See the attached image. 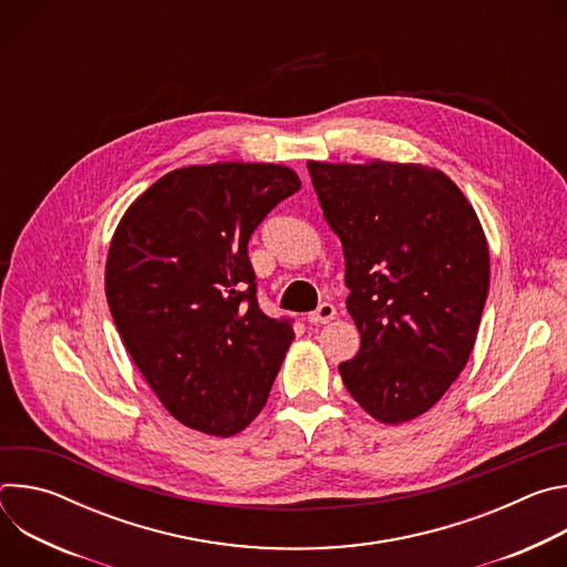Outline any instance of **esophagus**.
<instances>
[{"label": "esophagus", "mask_w": 567, "mask_h": 567, "mask_svg": "<svg viewBox=\"0 0 567 567\" xmlns=\"http://www.w3.org/2000/svg\"><path fill=\"white\" fill-rule=\"evenodd\" d=\"M334 316H337V307L332 302H322L316 311H311L307 316V320L311 322V326H326V322H330Z\"/></svg>", "instance_id": "esophagus-1"}]
</instances>
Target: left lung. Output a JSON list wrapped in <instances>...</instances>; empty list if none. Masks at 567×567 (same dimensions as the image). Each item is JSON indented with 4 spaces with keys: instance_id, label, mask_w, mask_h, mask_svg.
<instances>
[{
    "instance_id": "obj_1",
    "label": "left lung",
    "mask_w": 567,
    "mask_h": 567,
    "mask_svg": "<svg viewBox=\"0 0 567 567\" xmlns=\"http://www.w3.org/2000/svg\"><path fill=\"white\" fill-rule=\"evenodd\" d=\"M307 171L343 245L346 305L361 334L341 379L377 422H411L471 357L489 291L487 237L437 168L374 158L307 161Z\"/></svg>"
}]
</instances>
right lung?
Returning <instances> with one entry per match:
<instances>
[{
    "instance_id": "obj_1",
    "label": "right lung",
    "mask_w": 567,
    "mask_h": 567,
    "mask_svg": "<svg viewBox=\"0 0 567 567\" xmlns=\"http://www.w3.org/2000/svg\"><path fill=\"white\" fill-rule=\"evenodd\" d=\"M298 188L280 164L188 166L154 182L114 230L105 293L116 330L188 429L230 437L265 409L293 330L260 309L247 245Z\"/></svg>"
}]
</instances>
